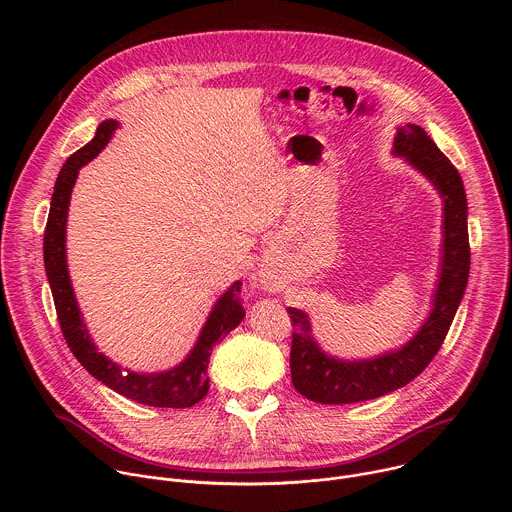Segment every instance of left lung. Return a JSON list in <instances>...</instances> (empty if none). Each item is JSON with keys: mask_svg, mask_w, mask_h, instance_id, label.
<instances>
[{"mask_svg": "<svg viewBox=\"0 0 512 512\" xmlns=\"http://www.w3.org/2000/svg\"><path fill=\"white\" fill-rule=\"evenodd\" d=\"M393 154L405 158L419 170L444 198L442 269L433 294V308L419 332L405 346L367 360L328 356L312 336L308 314L287 308L294 326L289 354L291 383L298 393L316 403H358L405 387L425 371L431 358L442 348L464 296L470 273V243L468 204L460 172L433 139L413 123L399 127Z\"/></svg>", "mask_w": 512, "mask_h": 512, "instance_id": "1", "label": "left lung"}]
</instances>
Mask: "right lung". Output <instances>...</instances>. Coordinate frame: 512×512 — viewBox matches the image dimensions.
<instances>
[{"label":"right lung","instance_id":"obj_1","mask_svg":"<svg viewBox=\"0 0 512 512\" xmlns=\"http://www.w3.org/2000/svg\"><path fill=\"white\" fill-rule=\"evenodd\" d=\"M117 127L119 123L115 119L103 121L97 127L95 137L85 145V148H81L64 162L54 184L48 223L44 231V267H46L50 289H52L58 324L70 352L77 356V360L97 381H101L115 393L152 407H170V409L192 407L208 393L206 369H208V358H210L212 346L216 342H221L245 318V308L241 304L243 283L235 281L225 294L218 298L206 324L200 330V336L194 348L178 364V367L164 373H150V375L123 371L119 364H115L103 352L97 350L83 322L75 291H72V285H70L68 267H66V245H64L70 192L77 182L79 170L85 164H89L105 148Z\"/></svg>","mask_w":512,"mask_h":512}]
</instances>
